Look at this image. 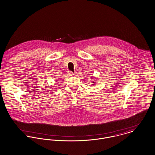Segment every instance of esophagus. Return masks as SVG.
I'll list each match as a JSON object with an SVG mask.
<instances>
[{
  "label": "esophagus",
  "mask_w": 155,
  "mask_h": 155,
  "mask_svg": "<svg viewBox=\"0 0 155 155\" xmlns=\"http://www.w3.org/2000/svg\"><path fill=\"white\" fill-rule=\"evenodd\" d=\"M68 74H69V76H73V75H74L73 73V72H71V71H69Z\"/></svg>",
  "instance_id": "esophagus-1"
}]
</instances>
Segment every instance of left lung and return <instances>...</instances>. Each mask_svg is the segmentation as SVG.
I'll use <instances>...</instances> for the list:
<instances>
[{
	"mask_svg": "<svg viewBox=\"0 0 155 155\" xmlns=\"http://www.w3.org/2000/svg\"><path fill=\"white\" fill-rule=\"evenodd\" d=\"M92 83H95V82H92Z\"/></svg>",
	"mask_w": 155,
	"mask_h": 155,
	"instance_id": "left-lung-1",
	"label": "left lung"
}]
</instances>
